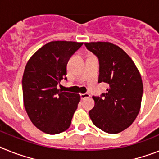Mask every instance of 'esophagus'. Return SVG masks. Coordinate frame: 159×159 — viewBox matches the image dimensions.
Segmentation results:
<instances>
[{
  "instance_id": "1",
  "label": "esophagus",
  "mask_w": 159,
  "mask_h": 159,
  "mask_svg": "<svg viewBox=\"0 0 159 159\" xmlns=\"http://www.w3.org/2000/svg\"><path fill=\"white\" fill-rule=\"evenodd\" d=\"M80 97H81V99H85V98H89L90 97V95L89 94V93H81V95H80Z\"/></svg>"
}]
</instances>
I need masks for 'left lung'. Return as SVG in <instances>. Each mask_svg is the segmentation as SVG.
I'll return each instance as SVG.
<instances>
[{
    "mask_svg": "<svg viewBox=\"0 0 159 159\" xmlns=\"http://www.w3.org/2000/svg\"><path fill=\"white\" fill-rule=\"evenodd\" d=\"M99 61L98 82L109 85L106 93L93 96L89 114L93 125L108 134L128 128L137 118L143 93L142 78L125 51L110 42L85 43Z\"/></svg>",
    "mask_w": 159,
    "mask_h": 159,
    "instance_id": "left-lung-1",
    "label": "left lung"
}]
</instances>
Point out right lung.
I'll use <instances>...</instances> for the list:
<instances>
[{
    "label": "right lung",
    "mask_w": 159,
    "mask_h": 159,
    "mask_svg": "<svg viewBox=\"0 0 159 159\" xmlns=\"http://www.w3.org/2000/svg\"><path fill=\"white\" fill-rule=\"evenodd\" d=\"M83 43L51 41L29 60L22 78L23 99L29 118L44 133L57 134L70 127L80 95L57 89L67 80L66 66Z\"/></svg>",
    "instance_id": "obj_1"
}]
</instances>
